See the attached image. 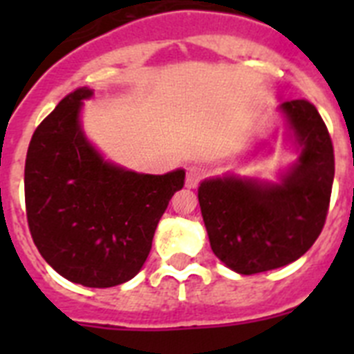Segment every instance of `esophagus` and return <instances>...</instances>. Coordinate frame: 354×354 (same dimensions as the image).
Segmentation results:
<instances>
[{"instance_id": "34e87169", "label": "esophagus", "mask_w": 354, "mask_h": 354, "mask_svg": "<svg viewBox=\"0 0 354 354\" xmlns=\"http://www.w3.org/2000/svg\"><path fill=\"white\" fill-rule=\"evenodd\" d=\"M204 175H205V171L202 170L200 167H195V165H193V167H189L187 168V174H186V186L196 187L198 186L200 180L204 179Z\"/></svg>"}]
</instances>
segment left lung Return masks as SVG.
<instances>
[{
    "label": "left lung",
    "mask_w": 354,
    "mask_h": 354,
    "mask_svg": "<svg viewBox=\"0 0 354 354\" xmlns=\"http://www.w3.org/2000/svg\"><path fill=\"white\" fill-rule=\"evenodd\" d=\"M299 158L278 184L253 179L204 180L198 202L214 255L241 274L290 264L308 252L326 221L335 175L326 124L305 99L280 106Z\"/></svg>",
    "instance_id": "8db88e82"
}]
</instances>
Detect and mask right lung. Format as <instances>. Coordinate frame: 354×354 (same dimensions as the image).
I'll use <instances>...</instances> for the list:
<instances>
[{"label": "right lung", "instance_id": "add662e5", "mask_svg": "<svg viewBox=\"0 0 354 354\" xmlns=\"http://www.w3.org/2000/svg\"><path fill=\"white\" fill-rule=\"evenodd\" d=\"M86 86L40 122L24 165L28 227L44 261L84 287H115L142 270L184 170L147 175L104 161L80 124Z\"/></svg>", "mask_w": 354, "mask_h": 354}]
</instances>
